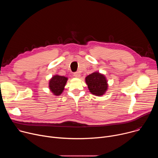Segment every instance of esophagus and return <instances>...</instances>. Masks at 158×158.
<instances>
[{"instance_id":"1","label":"esophagus","mask_w":158,"mask_h":158,"mask_svg":"<svg viewBox=\"0 0 158 158\" xmlns=\"http://www.w3.org/2000/svg\"><path fill=\"white\" fill-rule=\"evenodd\" d=\"M74 77H76V78H79L81 77V74L79 73H75L74 74Z\"/></svg>"}]
</instances>
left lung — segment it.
<instances>
[{
    "label": "left lung",
    "mask_w": 158,
    "mask_h": 158,
    "mask_svg": "<svg viewBox=\"0 0 158 158\" xmlns=\"http://www.w3.org/2000/svg\"><path fill=\"white\" fill-rule=\"evenodd\" d=\"M90 93L96 96H102L107 91L108 83L104 74L96 71L85 78Z\"/></svg>",
    "instance_id": "obj_1"
}]
</instances>
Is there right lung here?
Returning <instances> with one entry per match:
<instances>
[{"instance_id": "obj_1", "label": "right lung", "mask_w": 158, "mask_h": 158, "mask_svg": "<svg viewBox=\"0 0 158 158\" xmlns=\"http://www.w3.org/2000/svg\"><path fill=\"white\" fill-rule=\"evenodd\" d=\"M68 78L59 75H54L49 81V88L52 93L56 96H60L64 90Z\"/></svg>"}]
</instances>
